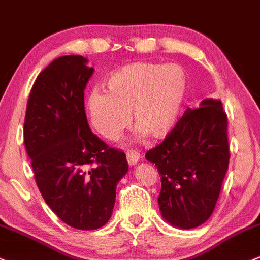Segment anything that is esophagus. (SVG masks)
<instances>
[{"instance_id":"obj_1","label":"esophagus","mask_w":260,"mask_h":260,"mask_svg":"<svg viewBox=\"0 0 260 260\" xmlns=\"http://www.w3.org/2000/svg\"><path fill=\"white\" fill-rule=\"evenodd\" d=\"M125 155H127V161L131 167L136 165L139 161V159H141V154L138 152H135V150H127Z\"/></svg>"}]
</instances>
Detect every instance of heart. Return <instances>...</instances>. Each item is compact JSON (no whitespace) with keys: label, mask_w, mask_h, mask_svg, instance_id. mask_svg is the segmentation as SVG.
Segmentation results:
<instances>
[{"label":"heart","mask_w":260,"mask_h":260,"mask_svg":"<svg viewBox=\"0 0 260 260\" xmlns=\"http://www.w3.org/2000/svg\"><path fill=\"white\" fill-rule=\"evenodd\" d=\"M107 92L95 88L86 108L95 129L116 139L131 123L153 139L165 138L175 127L187 93V75L178 64L138 61L108 76Z\"/></svg>","instance_id":"b5f03b06"}]
</instances>
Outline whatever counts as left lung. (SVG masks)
Listing matches in <instances>:
<instances>
[{"mask_svg": "<svg viewBox=\"0 0 260 260\" xmlns=\"http://www.w3.org/2000/svg\"><path fill=\"white\" fill-rule=\"evenodd\" d=\"M161 180L158 204L168 223L191 230L210 218L228 170L227 115L219 100L187 108L162 143L145 154Z\"/></svg>", "mask_w": 260, "mask_h": 260, "instance_id": "1", "label": "left lung"}]
</instances>
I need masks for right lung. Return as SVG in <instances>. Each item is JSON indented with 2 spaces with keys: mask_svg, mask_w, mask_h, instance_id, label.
<instances>
[{
  "mask_svg": "<svg viewBox=\"0 0 260 260\" xmlns=\"http://www.w3.org/2000/svg\"><path fill=\"white\" fill-rule=\"evenodd\" d=\"M92 73L81 55L51 61L30 90L23 129L43 199L62 222L84 231L107 223L128 172L125 154L88 127L84 91Z\"/></svg>",
  "mask_w": 260,
  "mask_h": 260,
  "instance_id": "obj_1",
  "label": "right lung"
}]
</instances>
